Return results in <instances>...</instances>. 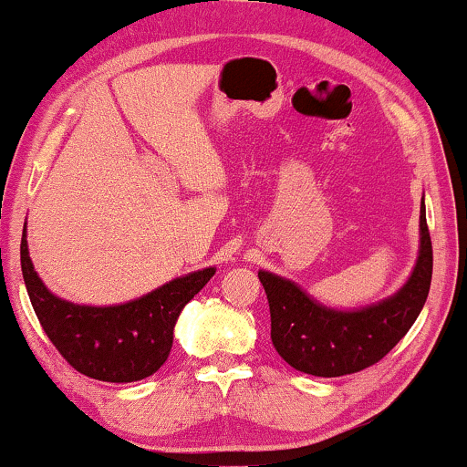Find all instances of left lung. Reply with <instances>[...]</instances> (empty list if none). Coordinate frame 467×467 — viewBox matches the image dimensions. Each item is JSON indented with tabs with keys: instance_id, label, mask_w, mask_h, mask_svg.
<instances>
[{
	"instance_id": "obj_1",
	"label": "left lung",
	"mask_w": 467,
	"mask_h": 467,
	"mask_svg": "<svg viewBox=\"0 0 467 467\" xmlns=\"http://www.w3.org/2000/svg\"><path fill=\"white\" fill-rule=\"evenodd\" d=\"M431 240L420 200L419 253L410 276L393 296L361 308H331L278 274L259 270L272 317V344L291 368L336 379L380 361L423 310L431 285Z\"/></svg>"
}]
</instances>
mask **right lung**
Returning a JSON list of instances; mask_svg holds the SVG:
<instances>
[{"label": "right lung", "mask_w": 467, "mask_h": 467, "mask_svg": "<svg viewBox=\"0 0 467 467\" xmlns=\"http://www.w3.org/2000/svg\"><path fill=\"white\" fill-rule=\"evenodd\" d=\"M21 270L37 321L69 366L95 380L136 382L168 361L178 317L216 267L189 272L123 304H74L55 296L37 276L25 223Z\"/></svg>", "instance_id": "right-lung-1"}]
</instances>
